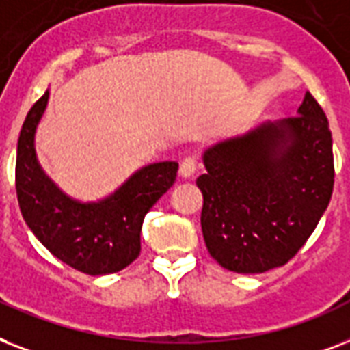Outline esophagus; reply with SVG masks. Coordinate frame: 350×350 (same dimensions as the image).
<instances>
[{"label":"esophagus","mask_w":350,"mask_h":350,"mask_svg":"<svg viewBox=\"0 0 350 350\" xmlns=\"http://www.w3.org/2000/svg\"><path fill=\"white\" fill-rule=\"evenodd\" d=\"M199 167V159L195 155H188V157H184L183 162H180V175L183 177H191L195 173V170Z\"/></svg>","instance_id":"34e87169"}]
</instances>
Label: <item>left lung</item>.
<instances>
[{"mask_svg": "<svg viewBox=\"0 0 350 350\" xmlns=\"http://www.w3.org/2000/svg\"><path fill=\"white\" fill-rule=\"evenodd\" d=\"M297 113L204 153L200 226L210 256L226 270L261 273L286 265L329 206V120L310 93Z\"/></svg>", "mask_w": 350, "mask_h": 350, "instance_id": "8db88e82", "label": "left lung"}]
</instances>
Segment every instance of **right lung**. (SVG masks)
<instances>
[{
    "label": "right lung",
    "mask_w": 350,
    "mask_h": 350,
    "mask_svg": "<svg viewBox=\"0 0 350 350\" xmlns=\"http://www.w3.org/2000/svg\"><path fill=\"white\" fill-rule=\"evenodd\" d=\"M49 91L27 113L18 138L16 193L21 215L59 261L89 275L115 273L140 254V230L151 206L172 188L177 162H157L137 172L115 195L80 204L54 186L36 161L34 131Z\"/></svg>",
    "instance_id": "right-lung-1"
}]
</instances>
